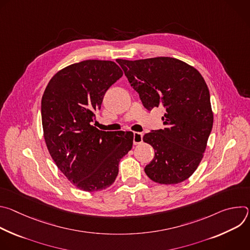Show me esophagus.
<instances>
[{"mask_svg":"<svg viewBox=\"0 0 250 250\" xmlns=\"http://www.w3.org/2000/svg\"><path fill=\"white\" fill-rule=\"evenodd\" d=\"M142 139H144V133L137 132V131L133 132V145L134 146L140 145L142 142Z\"/></svg>","mask_w":250,"mask_h":250,"instance_id":"34e87169","label":"esophagus"}]
</instances>
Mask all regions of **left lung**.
Segmentation results:
<instances>
[{
  "label": "left lung",
  "instance_id": "obj_1",
  "mask_svg": "<svg viewBox=\"0 0 250 250\" xmlns=\"http://www.w3.org/2000/svg\"><path fill=\"white\" fill-rule=\"evenodd\" d=\"M145 108L163 106V129L145 134L155 151L145 171L159 184L181 183L195 172L207 147L213 115L209 92L199 71L172 57L118 59Z\"/></svg>",
  "mask_w": 250,
  "mask_h": 250
}]
</instances>
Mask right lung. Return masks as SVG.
<instances>
[{"instance_id":"obj_1","label":"right lung","mask_w":250,"mask_h":250,"mask_svg":"<svg viewBox=\"0 0 250 250\" xmlns=\"http://www.w3.org/2000/svg\"><path fill=\"white\" fill-rule=\"evenodd\" d=\"M123 74L113 61L85 60L60 70L43 93L42 120L47 149L80 190L110 187L120 160L132 147L131 131H103L93 125L104 93Z\"/></svg>"}]
</instances>
